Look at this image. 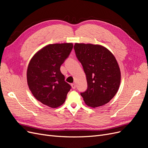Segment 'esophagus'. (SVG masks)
<instances>
[{
    "label": "esophagus",
    "mask_w": 148,
    "mask_h": 148,
    "mask_svg": "<svg viewBox=\"0 0 148 148\" xmlns=\"http://www.w3.org/2000/svg\"><path fill=\"white\" fill-rule=\"evenodd\" d=\"M71 88H72L73 89H75L76 85H75V83H71Z\"/></svg>",
    "instance_id": "esophagus-1"
}]
</instances>
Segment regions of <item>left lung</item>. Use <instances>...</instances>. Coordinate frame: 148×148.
<instances>
[{"label": "left lung", "instance_id": "obj_1", "mask_svg": "<svg viewBox=\"0 0 148 148\" xmlns=\"http://www.w3.org/2000/svg\"><path fill=\"white\" fill-rule=\"evenodd\" d=\"M74 49L86 76L88 88L81 92L85 104L95 108L108 103L117 92L121 80L114 56L99 44L75 43Z\"/></svg>", "mask_w": 148, "mask_h": 148}]
</instances>
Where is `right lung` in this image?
<instances>
[{
    "instance_id": "1",
    "label": "right lung",
    "mask_w": 148,
    "mask_h": 148,
    "mask_svg": "<svg viewBox=\"0 0 148 148\" xmlns=\"http://www.w3.org/2000/svg\"><path fill=\"white\" fill-rule=\"evenodd\" d=\"M73 46L72 43L49 44L36 53L29 63V89L36 99L51 108L63 104L71 89L60 68Z\"/></svg>"
}]
</instances>
